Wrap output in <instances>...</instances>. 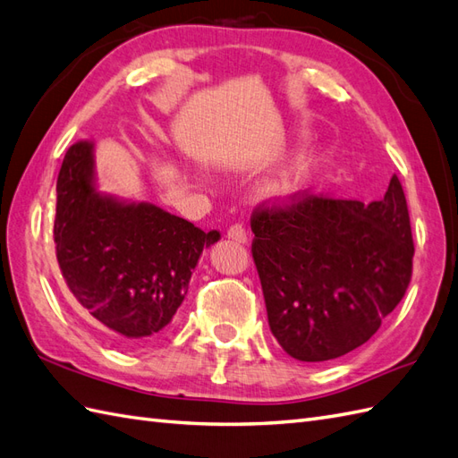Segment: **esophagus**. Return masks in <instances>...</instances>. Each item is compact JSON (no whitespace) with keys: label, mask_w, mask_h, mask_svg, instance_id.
<instances>
[{"label":"esophagus","mask_w":458,"mask_h":458,"mask_svg":"<svg viewBox=\"0 0 458 458\" xmlns=\"http://www.w3.org/2000/svg\"><path fill=\"white\" fill-rule=\"evenodd\" d=\"M248 228H245L243 225H232L230 228H228V238L230 240H233V242H238V243H245L248 242Z\"/></svg>","instance_id":"34e87169"}]
</instances>
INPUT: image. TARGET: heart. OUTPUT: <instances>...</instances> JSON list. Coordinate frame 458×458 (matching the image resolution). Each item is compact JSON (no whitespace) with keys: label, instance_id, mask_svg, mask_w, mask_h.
Here are the masks:
<instances>
[{"label":"heart","instance_id":"heart-1","mask_svg":"<svg viewBox=\"0 0 458 458\" xmlns=\"http://www.w3.org/2000/svg\"><path fill=\"white\" fill-rule=\"evenodd\" d=\"M292 183H294V182H284L283 187H284V190H288V187H292Z\"/></svg>","mask_w":458,"mask_h":458}]
</instances>
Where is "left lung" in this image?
Wrapping results in <instances>:
<instances>
[{"label":"left lung","mask_w":458,"mask_h":458,"mask_svg":"<svg viewBox=\"0 0 458 458\" xmlns=\"http://www.w3.org/2000/svg\"><path fill=\"white\" fill-rule=\"evenodd\" d=\"M251 255L271 333L325 361L368 343L406 294L414 240L396 174L381 201L296 191L253 208Z\"/></svg>","instance_id":"obj_1"}]
</instances>
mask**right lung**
<instances>
[{
    "instance_id": "add662e5",
    "label": "right lung",
    "mask_w": 458,
    "mask_h": 458,
    "mask_svg": "<svg viewBox=\"0 0 458 458\" xmlns=\"http://www.w3.org/2000/svg\"><path fill=\"white\" fill-rule=\"evenodd\" d=\"M55 191V257L79 306L122 346L162 333L182 306L199 257L220 233L155 205L95 193L87 140L67 150Z\"/></svg>"
}]
</instances>
